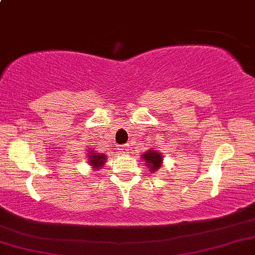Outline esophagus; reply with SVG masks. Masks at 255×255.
<instances>
[{
    "mask_svg": "<svg viewBox=\"0 0 255 255\" xmlns=\"http://www.w3.org/2000/svg\"><path fill=\"white\" fill-rule=\"evenodd\" d=\"M118 149L121 153H128V151H129V145H119Z\"/></svg>",
    "mask_w": 255,
    "mask_h": 255,
    "instance_id": "obj_1",
    "label": "esophagus"
}]
</instances>
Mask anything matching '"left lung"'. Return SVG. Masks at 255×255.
Returning <instances> with one entry per match:
<instances>
[{
	"label": "left lung",
	"mask_w": 255,
	"mask_h": 255,
	"mask_svg": "<svg viewBox=\"0 0 255 255\" xmlns=\"http://www.w3.org/2000/svg\"><path fill=\"white\" fill-rule=\"evenodd\" d=\"M143 159H145L146 164L148 165V167L153 171L158 170V168L161 166L162 157L157 152H154V151L146 152V154H143Z\"/></svg>",
	"instance_id": "8db88e82"
}]
</instances>
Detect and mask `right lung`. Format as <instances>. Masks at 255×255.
<instances>
[{"label":"right lung","mask_w":255,"mask_h":255,"mask_svg":"<svg viewBox=\"0 0 255 255\" xmlns=\"http://www.w3.org/2000/svg\"><path fill=\"white\" fill-rule=\"evenodd\" d=\"M91 151V149H90ZM106 160V157H104L103 154H98V153H90V161H89V164L93 165L94 167H101L102 165L104 164V161Z\"/></svg>","instance_id":"add662e5"}]
</instances>
